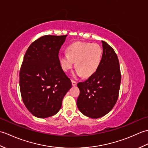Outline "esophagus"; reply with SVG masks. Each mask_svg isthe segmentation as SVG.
Listing matches in <instances>:
<instances>
[{"mask_svg":"<svg viewBox=\"0 0 148 148\" xmlns=\"http://www.w3.org/2000/svg\"><path fill=\"white\" fill-rule=\"evenodd\" d=\"M71 82H72V86H76V84H77V82H76V81H74V80H72V81H71Z\"/></svg>","mask_w":148,"mask_h":148,"instance_id":"1","label":"esophagus"}]
</instances>
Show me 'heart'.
I'll return each mask as SVG.
<instances>
[{
    "label": "heart",
    "mask_w": 148,
    "mask_h": 148,
    "mask_svg": "<svg viewBox=\"0 0 148 148\" xmlns=\"http://www.w3.org/2000/svg\"><path fill=\"white\" fill-rule=\"evenodd\" d=\"M102 49L98 44L76 42L67 48V54L60 55V63L64 71H68L75 62L76 74L89 77L99 68L102 58Z\"/></svg>",
    "instance_id": "obj_1"
}]
</instances>
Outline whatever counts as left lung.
I'll list each match as a JSON object with an SVG mask.
<instances>
[{
	"mask_svg": "<svg viewBox=\"0 0 148 148\" xmlns=\"http://www.w3.org/2000/svg\"><path fill=\"white\" fill-rule=\"evenodd\" d=\"M102 58L98 70L84 82L78 83L80 94L77 106L80 112L91 118H99L111 111L116 104L121 83L117 55L102 40Z\"/></svg>",
	"mask_w": 148,
	"mask_h": 148,
	"instance_id": "left-lung-1",
	"label": "left lung"
}]
</instances>
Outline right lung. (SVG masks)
I'll use <instances>...</instances> for the list:
<instances>
[{
    "mask_svg": "<svg viewBox=\"0 0 148 148\" xmlns=\"http://www.w3.org/2000/svg\"><path fill=\"white\" fill-rule=\"evenodd\" d=\"M65 36H45L33 42L24 56L20 71V92L27 109L39 118L56 114L71 88L58 58Z\"/></svg>",
    "mask_w": 148,
    "mask_h": 148,
    "instance_id": "add662e5",
    "label": "right lung"
}]
</instances>
